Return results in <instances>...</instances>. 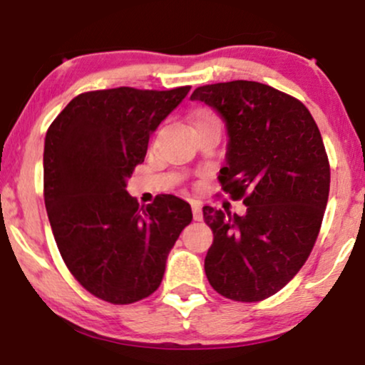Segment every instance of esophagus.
Here are the masks:
<instances>
[{"label": "esophagus", "instance_id": "obj_1", "mask_svg": "<svg viewBox=\"0 0 365 365\" xmlns=\"http://www.w3.org/2000/svg\"><path fill=\"white\" fill-rule=\"evenodd\" d=\"M190 206H192V215H194V220L195 221L202 220V206H200L199 200H192Z\"/></svg>", "mask_w": 365, "mask_h": 365}]
</instances>
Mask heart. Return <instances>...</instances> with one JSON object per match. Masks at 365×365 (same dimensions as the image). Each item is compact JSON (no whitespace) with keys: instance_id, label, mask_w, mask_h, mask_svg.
I'll return each mask as SVG.
<instances>
[{"instance_id":"b5f03b06","label":"heart","mask_w":365,"mask_h":365,"mask_svg":"<svg viewBox=\"0 0 365 365\" xmlns=\"http://www.w3.org/2000/svg\"><path fill=\"white\" fill-rule=\"evenodd\" d=\"M204 116H206V115H204Z\"/></svg>"}]
</instances>
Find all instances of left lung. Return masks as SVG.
<instances>
[{"label":"left lung","mask_w":365,"mask_h":365,"mask_svg":"<svg viewBox=\"0 0 365 365\" xmlns=\"http://www.w3.org/2000/svg\"><path fill=\"white\" fill-rule=\"evenodd\" d=\"M192 101L216 110L228 130L221 188L244 200V216L204 206L212 230L204 269L235 302H261L300 271L319 235L329 195V161L307 108L250 81L197 87Z\"/></svg>","instance_id":"8db88e82"}]
</instances>
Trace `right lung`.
Segmentation results:
<instances>
[{
  "mask_svg": "<svg viewBox=\"0 0 365 365\" xmlns=\"http://www.w3.org/2000/svg\"><path fill=\"white\" fill-rule=\"evenodd\" d=\"M190 87H116L78 94L44 140V204L58 250L73 278L98 299L125 305L158 290L166 257L192 209L161 194L139 207L125 190L149 137Z\"/></svg>",
  "mask_w": 365,
  "mask_h": 365,
  "instance_id": "obj_1",
  "label": "right lung"
}]
</instances>
